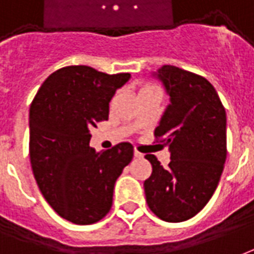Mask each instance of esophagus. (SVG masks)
<instances>
[{
	"label": "esophagus",
	"mask_w": 254,
	"mask_h": 254,
	"mask_svg": "<svg viewBox=\"0 0 254 254\" xmlns=\"http://www.w3.org/2000/svg\"><path fill=\"white\" fill-rule=\"evenodd\" d=\"M134 157H137V159H142V157H144V153H141V152H138L137 149H134Z\"/></svg>",
	"instance_id": "1"
}]
</instances>
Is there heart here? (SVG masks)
<instances>
[{"label":"heart","instance_id":"1","mask_svg":"<svg viewBox=\"0 0 254 254\" xmlns=\"http://www.w3.org/2000/svg\"><path fill=\"white\" fill-rule=\"evenodd\" d=\"M146 89H153V86H149V84H148V86H144L141 90H146Z\"/></svg>","mask_w":254,"mask_h":254}]
</instances>
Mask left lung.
Instances as JSON below:
<instances>
[{"instance_id":"8db88e82","label":"left lung","mask_w":254,"mask_h":254,"mask_svg":"<svg viewBox=\"0 0 254 254\" xmlns=\"http://www.w3.org/2000/svg\"><path fill=\"white\" fill-rule=\"evenodd\" d=\"M170 103L155 129L168 146L167 168L153 155L152 175L144 182L146 203L165 222H183L207 204L226 160V113L214 86L200 75L175 65L153 74Z\"/></svg>"}]
</instances>
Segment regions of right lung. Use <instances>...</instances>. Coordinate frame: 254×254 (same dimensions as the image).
Here are the masks:
<instances>
[{"label": "right lung", "mask_w": 254, "mask_h": 254, "mask_svg": "<svg viewBox=\"0 0 254 254\" xmlns=\"http://www.w3.org/2000/svg\"><path fill=\"white\" fill-rule=\"evenodd\" d=\"M130 74L109 75L89 65L51 74L29 110V157L36 183L51 207L76 225L98 222L110 211L113 191L133 159L120 142L95 152L90 127L109 118V102Z\"/></svg>", "instance_id": "right-lung-1"}]
</instances>
